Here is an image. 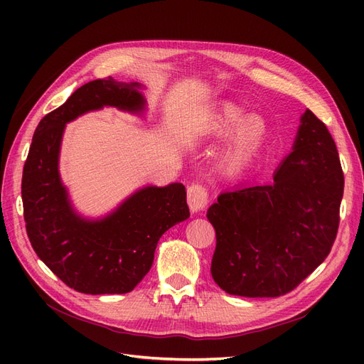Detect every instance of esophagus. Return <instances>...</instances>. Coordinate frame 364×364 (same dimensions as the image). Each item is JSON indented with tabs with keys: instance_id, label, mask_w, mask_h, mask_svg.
Segmentation results:
<instances>
[{
	"instance_id": "esophagus-1",
	"label": "esophagus",
	"mask_w": 364,
	"mask_h": 364,
	"mask_svg": "<svg viewBox=\"0 0 364 364\" xmlns=\"http://www.w3.org/2000/svg\"><path fill=\"white\" fill-rule=\"evenodd\" d=\"M208 202H209V194L205 185L193 183L188 186V206L193 214L205 211Z\"/></svg>"
}]
</instances>
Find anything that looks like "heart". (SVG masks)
<instances>
[{"mask_svg":"<svg viewBox=\"0 0 364 364\" xmlns=\"http://www.w3.org/2000/svg\"><path fill=\"white\" fill-rule=\"evenodd\" d=\"M246 118V111L243 107L235 105H225L209 121L206 129L211 135L225 136L230 134L243 119ZM242 125V124H241ZM266 121L259 115H250L243 125L237 130L232 146H230L229 155L226 158L228 165H238L249 153L257 147L258 142L266 135Z\"/></svg>","mask_w":364,"mask_h":364,"instance_id":"heart-1","label":"heart"}]
</instances>
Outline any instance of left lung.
<instances>
[{
    "mask_svg": "<svg viewBox=\"0 0 364 364\" xmlns=\"http://www.w3.org/2000/svg\"><path fill=\"white\" fill-rule=\"evenodd\" d=\"M343 185L336 142L306 109L293 151L272 182L238 185L209 206L215 284L245 297H278L296 289L334 245Z\"/></svg>",
    "mask_w": 364,
    "mask_h": 364,
    "instance_id": "obj_1",
    "label": "left lung"
}]
</instances>
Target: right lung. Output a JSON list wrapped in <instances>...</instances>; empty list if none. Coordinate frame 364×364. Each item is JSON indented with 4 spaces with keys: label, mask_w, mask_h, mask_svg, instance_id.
<instances>
[{
    "label": "right lung",
    "mask_w": 364,
    "mask_h": 364,
    "mask_svg": "<svg viewBox=\"0 0 364 364\" xmlns=\"http://www.w3.org/2000/svg\"><path fill=\"white\" fill-rule=\"evenodd\" d=\"M141 87L112 77L86 83L41 119L31 139L21 185L27 235L43 264L75 291H132L149 273L162 234L190 217L178 182L144 186L102 218L77 214L62 183L59 153L67 123L106 106L142 114Z\"/></svg>",
    "instance_id": "right-lung-1"
}]
</instances>
